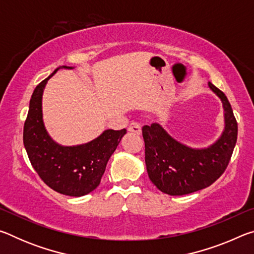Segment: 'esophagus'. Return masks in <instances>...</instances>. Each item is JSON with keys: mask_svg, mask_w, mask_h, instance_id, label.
I'll return each instance as SVG.
<instances>
[{"mask_svg": "<svg viewBox=\"0 0 254 254\" xmlns=\"http://www.w3.org/2000/svg\"><path fill=\"white\" fill-rule=\"evenodd\" d=\"M128 131L132 133H135V134H140L141 133V126L136 122H132L130 126H128Z\"/></svg>", "mask_w": 254, "mask_h": 254, "instance_id": "1", "label": "esophagus"}]
</instances>
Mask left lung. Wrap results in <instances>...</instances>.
Returning <instances> with one entry per match:
<instances>
[{"label":"left lung","instance_id":"8db88e82","mask_svg":"<svg viewBox=\"0 0 254 254\" xmlns=\"http://www.w3.org/2000/svg\"><path fill=\"white\" fill-rule=\"evenodd\" d=\"M224 110V130L206 148H191L174 139L159 123L142 127L145 166L159 190L182 196L204 189L224 173L238 139V123L225 94L208 83Z\"/></svg>","mask_w":254,"mask_h":254}]
</instances>
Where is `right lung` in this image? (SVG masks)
I'll list each match as a JSON object with an SVG mask.
<instances>
[{
	"label": "right lung",
	"instance_id": "obj_1",
	"mask_svg": "<svg viewBox=\"0 0 254 254\" xmlns=\"http://www.w3.org/2000/svg\"><path fill=\"white\" fill-rule=\"evenodd\" d=\"M60 68L34 88L23 127V144L30 162L44 183L63 195L80 197L93 191L101 183L107 161L120 143L126 128H109L87 143L62 145L47 132L42 117V94L48 80Z\"/></svg>",
	"mask_w": 254,
	"mask_h": 254
}]
</instances>
